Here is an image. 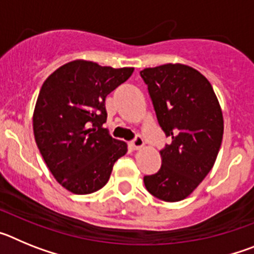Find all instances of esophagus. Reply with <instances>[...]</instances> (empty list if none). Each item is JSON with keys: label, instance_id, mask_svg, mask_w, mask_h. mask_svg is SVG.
<instances>
[{"label": "esophagus", "instance_id": "34e87169", "mask_svg": "<svg viewBox=\"0 0 254 254\" xmlns=\"http://www.w3.org/2000/svg\"><path fill=\"white\" fill-rule=\"evenodd\" d=\"M143 145H145V142H143L142 137H140V136H137V137L134 138V140L132 141L131 143H129V146H131L133 150H140V149H142Z\"/></svg>", "mask_w": 254, "mask_h": 254}]
</instances>
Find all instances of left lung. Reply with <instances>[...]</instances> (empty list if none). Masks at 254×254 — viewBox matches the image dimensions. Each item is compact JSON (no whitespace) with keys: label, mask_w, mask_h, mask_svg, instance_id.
<instances>
[{"label":"left lung","mask_w":254,"mask_h":254,"mask_svg":"<svg viewBox=\"0 0 254 254\" xmlns=\"http://www.w3.org/2000/svg\"><path fill=\"white\" fill-rule=\"evenodd\" d=\"M169 145L160 150L161 168L143 177L156 198L177 202L190 196L214 167L224 133L223 112L207 78L182 64L140 72Z\"/></svg>","instance_id":"8db88e82"}]
</instances>
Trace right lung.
<instances>
[{
  "label": "right lung",
  "instance_id": "right-lung-1",
  "mask_svg": "<svg viewBox=\"0 0 254 254\" xmlns=\"http://www.w3.org/2000/svg\"><path fill=\"white\" fill-rule=\"evenodd\" d=\"M132 72V67L76 60L56 69L42 85L33 114L35 142L56 181L69 192L99 190L114 163L127 152V143L112 137L103 125L105 98Z\"/></svg>",
  "mask_w": 254,
  "mask_h": 254
}]
</instances>
